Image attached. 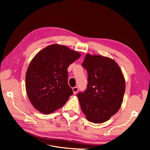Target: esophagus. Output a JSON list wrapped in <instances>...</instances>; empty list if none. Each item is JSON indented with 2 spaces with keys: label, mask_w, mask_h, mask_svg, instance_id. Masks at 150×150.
Instances as JSON below:
<instances>
[{
  "label": "esophagus",
  "mask_w": 150,
  "mask_h": 150,
  "mask_svg": "<svg viewBox=\"0 0 150 150\" xmlns=\"http://www.w3.org/2000/svg\"><path fill=\"white\" fill-rule=\"evenodd\" d=\"M78 87H77V86H76V87H74L72 88V91H73V93L74 94H76L77 93H78Z\"/></svg>",
  "instance_id": "34e87169"
}]
</instances>
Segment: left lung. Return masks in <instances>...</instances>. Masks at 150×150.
Masks as SVG:
<instances>
[{
  "label": "left lung",
  "instance_id": "1",
  "mask_svg": "<svg viewBox=\"0 0 150 150\" xmlns=\"http://www.w3.org/2000/svg\"><path fill=\"white\" fill-rule=\"evenodd\" d=\"M88 72L87 88L77 96L86 118L96 124L107 121L118 111L123 100L125 81L111 59L87 54L82 64Z\"/></svg>",
  "mask_w": 150,
  "mask_h": 150
}]
</instances>
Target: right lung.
<instances>
[{
	"instance_id": "obj_1",
	"label": "right lung",
	"mask_w": 150,
	"mask_h": 150,
	"mask_svg": "<svg viewBox=\"0 0 150 150\" xmlns=\"http://www.w3.org/2000/svg\"><path fill=\"white\" fill-rule=\"evenodd\" d=\"M81 54L65 46L52 44L31 61L26 72L25 89L32 104L43 114L61 108L73 94L68 84L67 68Z\"/></svg>"
}]
</instances>
